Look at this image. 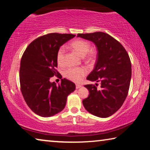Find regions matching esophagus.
I'll use <instances>...</instances> for the list:
<instances>
[{
	"label": "esophagus",
	"mask_w": 150,
	"mask_h": 150,
	"mask_svg": "<svg viewBox=\"0 0 150 150\" xmlns=\"http://www.w3.org/2000/svg\"><path fill=\"white\" fill-rule=\"evenodd\" d=\"M75 87H76V89H79V88H80L81 87V85H80V84H76Z\"/></svg>",
	"instance_id": "esophagus-1"
}]
</instances>
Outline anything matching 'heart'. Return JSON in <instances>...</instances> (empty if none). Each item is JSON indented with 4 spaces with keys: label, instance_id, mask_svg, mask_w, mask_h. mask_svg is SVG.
I'll return each instance as SVG.
<instances>
[{
    "label": "heart",
    "instance_id": "b5f03b06",
    "mask_svg": "<svg viewBox=\"0 0 150 150\" xmlns=\"http://www.w3.org/2000/svg\"><path fill=\"white\" fill-rule=\"evenodd\" d=\"M70 47L75 51L83 57L85 62H93L96 60L97 52L96 49H91L89 42L83 39H76L71 42ZM66 57V50L65 47L61 46L57 52V61L59 65H62L65 63ZM87 69L83 67H69L64 71L63 75L66 78L73 81L79 83L87 74Z\"/></svg>",
    "mask_w": 150,
    "mask_h": 150
}]
</instances>
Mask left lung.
<instances>
[{
  "mask_svg": "<svg viewBox=\"0 0 150 150\" xmlns=\"http://www.w3.org/2000/svg\"><path fill=\"white\" fill-rule=\"evenodd\" d=\"M77 37L96 44L97 58L94 69L87 80L101 83L85 85L89 95L83 100L87 111L99 117H108L123 105L129 91L132 63L126 50L113 37L103 32L81 34Z\"/></svg>",
  "mask_w": 150,
  "mask_h": 150,
  "instance_id": "8db88e82",
  "label": "left lung"
}]
</instances>
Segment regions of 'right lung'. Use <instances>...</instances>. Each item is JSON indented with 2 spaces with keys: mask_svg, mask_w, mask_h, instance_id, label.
Returning <instances> with one entry per match:
<instances>
[{
  "mask_svg": "<svg viewBox=\"0 0 150 150\" xmlns=\"http://www.w3.org/2000/svg\"><path fill=\"white\" fill-rule=\"evenodd\" d=\"M73 34L49 33L37 38L28 45L21 60V91L27 105L41 117H50L63 110L67 96L75 85L64 78L58 85L51 77L61 79L57 70V52L61 45L75 37Z\"/></svg>",
  "mask_w": 150,
  "mask_h": 150,
  "instance_id": "right-lung-1",
  "label": "right lung"
}]
</instances>
